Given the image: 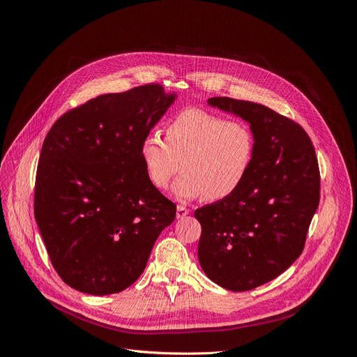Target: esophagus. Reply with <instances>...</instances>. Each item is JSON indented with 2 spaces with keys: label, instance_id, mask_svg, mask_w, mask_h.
<instances>
[{
  "label": "esophagus",
  "instance_id": "esophagus-1",
  "mask_svg": "<svg viewBox=\"0 0 357 357\" xmlns=\"http://www.w3.org/2000/svg\"><path fill=\"white\" fill-rule=\"evenodd\" d=\"M188 214H190V208H186L185 205H178V208H176V217L178 218H182V217L188 215Z\"/></svg>",
  "mask_w": 357,
  "mask_h": 357
}]
</instances>
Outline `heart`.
Returning <instances> with one entry per match:
<instances>
[{
	"instance_id": "obj_1",
	"label": "heart",
	"mask_w": 357,
	"mask_h": 357,
	"mask_svg": "<svg viewBox=\"0 0 357 357\" xmlns=\"http://www.w3.org/2000/svg\"><path fill=\"white\" fill-rule=\"evenodd\" d=\"M147 179L159 190L179 172L174 194L182 201H220L246 181L256 156L253 128L201 108H185L169 119L163 139L149 131L140 143Z\"/></svg>"
}]
</instances>
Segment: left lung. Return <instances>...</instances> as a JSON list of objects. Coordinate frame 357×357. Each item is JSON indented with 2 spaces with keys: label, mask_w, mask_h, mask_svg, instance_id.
I'll list each match as a JSON object with an SVG mask.
<instances>
[{
  "label": "left lung",
  "mask_w": 357,
  "mask_h": 357,
  "mask_svg": "<svg viewBox=\"0 0 357 357\" xmlns=\"http://www.w3.org/2000/svg\"><path fill=\"white\" fill-rule=\"evenodd\" d=\"M250 123L256 156L230 197L198 208V259L213 282L250 291L285 272L303 253L320 202V167L307 131L261 104L229 97L207 101Z\"/></svg>",
  "instance_id": "1"
}]
</instances>
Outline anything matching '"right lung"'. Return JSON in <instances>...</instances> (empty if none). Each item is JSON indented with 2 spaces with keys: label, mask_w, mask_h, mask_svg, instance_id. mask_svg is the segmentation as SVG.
<instances>
[{
  "label": "right lung",
  "mask_w": 357,
  "mask_h": 357,
  "mask_svg": "<svg viewBox=\"0 0 357 357\" xmlns=\"http://www.w3.org/2000/svg\"><path fill=\"white\" fill-rule=\"evenodd\" d=\"M175 100L160 84L69 109L43 142L34 217L65 284L91 295L135 284L176 205L147 179L140 143Z\"/></svg>",
  "instance_id": "right-lung-1"
}]
</instances>
